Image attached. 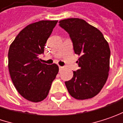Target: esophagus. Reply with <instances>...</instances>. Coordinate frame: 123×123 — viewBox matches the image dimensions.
<instances>
[{
  "label": "esophagus",
  "mask_w": 123,
  "mask_h": 123,
  "mask_svg": "<svg viewBox=\"0 0 123 123\" xmlns=\"http://www.w3.org/2000/svg\"><path fill=\"white\" fill-rule=\"evenodd\" d=\"M59 71H61L64 68V67H63V66H59Z\"/></svg>",
  "instance_id": "esophagus-1"
}]
</instances>
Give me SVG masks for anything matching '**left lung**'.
Wrapping results in <instances>:
<instances>
[{
  "mask_svg": "<svg viewBox=\"0 0 123 123\" xmlns=\"http://www.w3.org/2000/svg\"><path fill=\"white\" fill-rule=\"evenodd\" d=\"M72 40L80 69L66 81L70 95L78 100L94 97L105 85L110 70L109 45L102 33L85 20L70 18L59 22Z\"/></svg>",
  "mask_w": 123,
  "mask_h": 123,
  "instance_id": "1",
  "label": "left lung"
}]
</instances>
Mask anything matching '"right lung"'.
Instances as JSON below:
<instances>
[{"mask_svg": "<svg viewBox=\"0 0 123 123\" xmlns=\"http://www.w3.org/2000/svg\"><path fill=\"white\" fill-rule=\"evenodd\" d=\"M57 22L42 20L29 24L10 46L8 69L12 81L17 92L29 101L45 99L59 72L56 64L48 65L38 57Z\"/></svg>", "mask_w": 123, "mask_h": 123, "instance_id": "right-lung-1", "label": "right lung"}]
</instances>
